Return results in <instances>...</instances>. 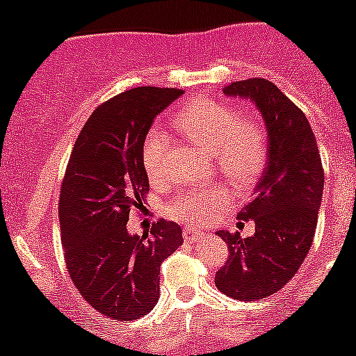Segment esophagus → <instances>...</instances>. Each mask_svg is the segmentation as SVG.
<instances>
[{
    "label": "esophagus",
    "instance_id": "1",
    "mask_svg": "<svg viewBox=\"0 0 356 356\" xmlns=\"http://www.w3.org/2000/svg\"><path fill=\"white\" fill-rule=\"evenodd\" d=\"M182 238L186 241H199L204 238V232L194 229V227H186L182 232Z\"/></svg>",
    "mask_w": 356,
    "mask_h": 356
}]
</instances>
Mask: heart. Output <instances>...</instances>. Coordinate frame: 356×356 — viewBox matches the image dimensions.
Masks as SVG:
<instances>
[{"label": "heart", "mask_w": 356, "mask_h": 356, "mask_svg": "<svg viewBox=\"0 0 356 356\" xmlns=\"http://www.w3.org/2000/svg\"><path fill=\"white\" fill-rule=\"evenodd\" d=\"M179 130L212 154L219 172L238 187H248L268 162V134L254 117L239 115L232 105L211 99L189 102L174 118ZM164 134L150 132L142 144V165L152 184L165 181ZM229 192L219 186L187 191L167 206L170 216L187 222H207L229 206Z\"/></svg>", "instance_id": "obj_1"}]
</instances>
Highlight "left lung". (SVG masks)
Instances as JSON below:
<instances>
[{"instance_id": "left-lung-1", "label": "left lung", "mask_w": 356, "mask_h": 356, "mask_svg": "<svg viewBox=\"0 0 356 356\" xmlns=\"http://www.w3.org/2000/svg\"><path fill=\"white\" fill-rule=\"evenodd\" d=\"M222 90L254 102L266 124L269 152L254 197L238 212L239 224L254 220V234L243 239L238 231L216 232L229 256L214 283L234 300L257 301L280 291L308 256L325 174L308 118L273 81L249 79Z\"/></svg>"}]
</instances>
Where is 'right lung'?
I'll return each instance as SVG.
<instances>
[{
	"label": "right lung",
	"mask_w": 356,
	"mask_h": 356,
	"mask_svg": "<svg viewBox=\"0 0 356 356\" xmlns=\"http://www.w3.org/2000/svg\"><path fill=\"white\" fill-rule=\"evenodd\" d=\"M182 93L137 87L99 105L76 137L61 181L67 269L81 298L112 320H138L154 308L162 261L182 244L172 220L159 219L142 236L127 232L130 211L142 209L149 194L142 144L154 118Z\"/></svg>",
	"instance_id": "1"
}]
</instances>
